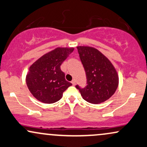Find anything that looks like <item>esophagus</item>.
<instances>
[{
    "instance_id": "34e87169",
    "label": "esophagus",
    "mask_w": 147,
    "mask_h": 147,
    "mask_svg": "<svg viewBox=\"0 0 147 147\" xmlns=\"http://www.w3.org/2000/svg\"><path fill=\"white\" fill-rule=\"evenodd\" d=\"M71 83L72 84V85H75V84H76V81L75 80V79H73V80H72V81H71Z\"/></svg>"
}]
</instances>
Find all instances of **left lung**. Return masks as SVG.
I'll return each instance as SVG.
<instances>
[{
  "mask_svg": "<svg viewBox=\"0 0 147 147\" xmlns=\"http://www.w3.org/2000/svg\"><path fill=\"white\" fill-rule=\"evenodd\" d=\"M79 57L84 67L87 86L80 88L83 98L92 104L101 103L115 93L119 84L116 69L105 55L96 48L87 46L77 47Z\"/></svg>",
  "mask_w": 147,
  "mask_h": 147,
  "instance_id": "1",
  "label": "left lung"
}]
</instances>
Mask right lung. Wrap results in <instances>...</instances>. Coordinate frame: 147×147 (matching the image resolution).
<instances>
[{
  "instance_id": "right-lung-1",
  "label": "right lung",
  "mask_w": 147,
  "mask_h": 147,
  "mask_svg": "<svg viewBox=\"0 0 147 147\" xmlns=\"http://www.w3.org/2000/svg\"><path fill=\"white\" fill-rule=\"evenodd\" d=\"M73 47H57L31 65L26 75L28 89L33 96L44 103H53L61 98L71 83L65 79L60 66L74 51Z\"/></svg>"
}]
</instances>
